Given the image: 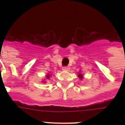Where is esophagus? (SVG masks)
I'll use <instances>...</instances> for the list:
<instances>
[{"mask_svg":"<svg viewBox=\"0 0 125 125\" xmlns=\"http://www.w3.org/2000/svg\"><path fill=\"white\" fill-rule=\"evenodd\" d=\"M62 69L63 71H69V69H70V67H63Z\"/></svg>","mask_w":125,"mask_h":125,"instance_id":"34e87169","label":"esophagus"}]
</instances>
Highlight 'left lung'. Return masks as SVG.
<instances>
[{"label": "left lung", "mask_w": 125, "mask_h": 125, "mask_svg": "<svg viewBox=\"0 0 125 125\" xmlns=\"http://www.w3.org/2000/svg\"><path fill=\"white\" fill-rule=\"evenodd\" d=\"M78 78H80V80H82V79H83V75H82L81 73H79V74H78Z\"/></svg>", "instance_id": "8db88e82"}]
</instances>
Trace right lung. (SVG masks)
<instances>
[{"label": "right lung", "mask_w": 125, "mask_h": 125, "mask_svg": "<svg viewBox=\"0 0 125 125\" xmlns=\"http://www.w3.org/2000/svg\"><path fill=\"white\" fill-rule=\"evenodd\" d=\"M45 76H46V77H45V79H44V80H43L42 81V82H43V83H45L46 82H47V81H46V79H47H47H49V78H50V77H51V74H49V73H48V74H47Z\"/></svg>", "instance_id": "add662e5"}]
</instances>
